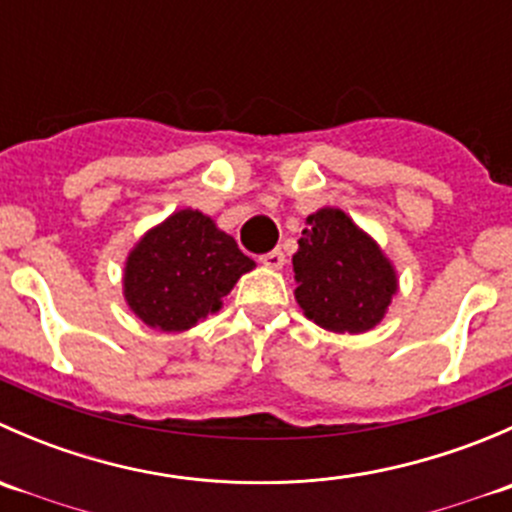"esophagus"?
I'll return each instance as SVG.
<instances>
[{"instance_id":"34e87169","label":"esophagus","mask_w":512,"mask_h":512,"mask_svg":"<svg viewBox=\"0 0 512 512\" xmlns=\"http://www.w3.org/2000/svg\"><path fill=\"white\" fill-rule=\"evenodd\" d=\"M260 262L265 267H270V270H282V265H285V252L270 250L265 252V255H260Z\"/></svg>"}]
</instances>
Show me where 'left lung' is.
I'll use <instances>...</instances> for the list:
<instances>
[{
	"mask_svg": "<svg viewBox=\"0 0 512 512\" xmlns=\"http://www.w3.org/2000/svg\"><path fill=\"white\" fill-rule=\"evenodd\" d=\"M304 317L337 334H364L384 319L399 277L379 242L339 208L307 218L292 255Z\"/></svg>",
	"mask_w": 512,
	"mask_h": 512,
	"instance_id": "1",
	"label": "left lung"
}]
</instances>
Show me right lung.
I'll use <instances>...</instances> for the list:
<instances>
[{
    "instance_id": "1",
    "label": "right lung",
    "mask_w": 512,
    "mask_h": 512,
    "mask_svg": "<svg viewBox=\"0 0 512 512\" xmlns=\"http://www.w3.org/2000/svg\"><path fill=\"white\" fill-rule=\"evenodd\" d=\"M255 262L213 218L185 208L151 227L128 252L123 297L131 312L160 332H185L223 307Z\"/></svg>"
}]
</instances>
